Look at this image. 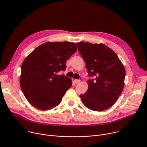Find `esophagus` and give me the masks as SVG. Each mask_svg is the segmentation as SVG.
I'll use <instances>...</instances> for the list:
<instances>
[{"mask_svg": "<svg viewBox=\"0 0 147 147\" xmlns=\"http://www.w3.org/2000/svg\"><path fill=\"white\" fill-rule=\"evenodd\" d=\"M74 82L76 84H79V83H80V80H78V79H76V80H74Z\"/></svg>", "mask_w": 147, "mask_h": 147, "instance_id": "34e87169", "label": "esophagus"}]
</instances>
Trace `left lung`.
<instances>
[{"label":"left lung","mask_w":147,"mask_h":147,"mask_svg":"<svg viewBox=\"0 0 147 147\" xmlns=\"http://www.w3.org/2000/svg\"><path fill=\"white\" fill-rule=\"evenodd\" d=\"M85 61L89 77L88 89L80 95L88 109L102 111L112 107L121 94L125 86V68L117 55L104 44L77 43Z\"/></svg>","instance_id":"1"}]
</instances>
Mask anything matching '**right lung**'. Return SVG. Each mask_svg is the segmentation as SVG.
<instances>
[{"mask_svg": "<svg viewBox=\"0 0 147 147\" xmlns=\"http://www.w3.org/2000/svg\"><path fill=\"white\" fill-rule=\"evenodd\" d=\"M73 42H46L25 58L21 65L20 86L29 103L40 110H48L58 105L71 79L64 75L66 62L77 51Z\"/></svg>", "mask_w": 147, "mask_h": 147, "instance_id": "1", "label": "right lung"}]
</instances>
